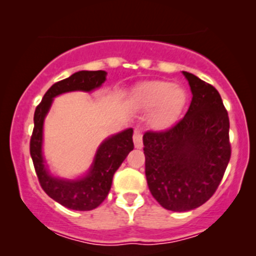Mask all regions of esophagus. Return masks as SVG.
Here are the masks:
<instances>
[{
  "mask_svg": "<svg viewBox=\"0 0 256 256\" xmlns=\"http://www.w3.org/2000/svg\"><path fill=\"white\" fill-rule=\"evenodd\" d=\"M134 146H136L137 149H140L143 146V140H142V132L140 130H138L136 128L134 130Z\"/></svg>",
  "mask_w": 256,
  "mask_h": 256,
  "instance_id": "obj_1",
  "label": "esophagus"
}]
</instances>
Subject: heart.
<instances>
[{
	"label": "heart",
	"mask_w": 256,
	"mask_h": 256,
	"mask_svg": "<svg viewBox=\"0 0 256 256\" xmlns=\"http://www.w3.org/2000/svg\"><path fill=\"white\" fill-rule=\"evenodd\" d=\"M188 94L180 85L152 80L138 85L132 102L142 110H152L149 124L155 130H166L177 122L186 104Z\"/></svg>",
	"instance_id": "b5f03b06"
}]
</instances>
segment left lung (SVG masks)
Masks as SVG:
<instances>
[{"mask_svg": "<svg viewBox=\"0 0 256 256\" xmlns=\"http://www.w3.org/2000/svg\"><path fill=\"white\" fill-rule=\"evenodd\" d=\"M183 74L192 94L184 118L143 136L149 190L173 212L195 210L212 198L231 156L230 122L218 90L192 73Z\"/></svg>", "mask_w": 256, "mask_h": 256, "instance_id": "obj_1", "label": "left lung"}]
</instances>
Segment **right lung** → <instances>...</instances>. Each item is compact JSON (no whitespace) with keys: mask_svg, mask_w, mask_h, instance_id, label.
Instances as JSON below:
<instances>
[{"mask_svg":"<svg viewBox=\"0 0 256 256\" xmlns=\"http://www.w3.org/2000/svg\"><path fill=\"white\" fill-rule=\"evenodd\" d=\"M106 77V71L73 73L71 77L52 85L34 110V128L31 136L30 154L38 180L46 195L70 210H91L104 201L110 190L114 173L134 149V130L126 128L102 140L88 172L82 177L67 179L52 174L48 168V164L43 155L44 119L56 96L72 91L91 92L102 86Z\"/></svg>","mask_w":256,"mask_h":256,"instance_id":"add662e5","label":"right lung"}]
</instances>
